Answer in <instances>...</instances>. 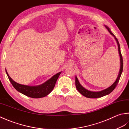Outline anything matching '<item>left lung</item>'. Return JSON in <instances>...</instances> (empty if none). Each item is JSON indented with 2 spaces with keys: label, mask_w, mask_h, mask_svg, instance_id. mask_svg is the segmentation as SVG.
I'll list each match as a JSON object with an SVG mask.
<instances>
[{
  "label": "left lung",
  "mask_w": 129,
  "mask_h": 129,
  "mask_svg": "<svg viewBox=\"0 0 129 129\" xmlns=\"http://www.w3.org/2000/svg\"><path fill=\"white\" fill-rule=\"evenodd\" d=\"M105 27H106V28L107 29V30H109L110 33L111 34L112 36L114 37L115 39H116V42L117 43L118 48H119L118 50H119V53L120 57V63H120V70L119 71V75H118V77L117 78L116 80L115 81V82L113 83L111 86L109 87V88H106V90H104L103 91H101L100 92H92V91H90L87 90H86V89L83 87L81 85V84L80 83L79 81H78L77 77L76 76L75 84H76V88H77V90L78 91V92H79L80 93H81L82 95H83L84 96H85V97H86V98H101V97H103L105 95H107V94H110L112 91H113V90H114L115 87H116L118 83H119L121 75L122 72L123 59H122V54H121V51H120V46L119 42V41H118L117 38L115 37V36L114 35V34H113V33L111 31V30H110V29L108 27H107V26H105Z\"/></svg>",
  "instance_id": "8db88e82"
}]
</instances>
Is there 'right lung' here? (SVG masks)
I'll return each mask as SVG.
<instances>
[{
  "label": "right lung",
  "mask_w": 129,
  "mask_h": 129,
  "mask_svg": "<svg viewBox=\"0 0 129 129\" xmlns=\"http://www.w3.org/2000/svg\"><path fill=\"white\" fill-rule=\"evenodd\" d=\"M6 71L10 82H11L12 85L15 88V90H17L19 92L23 93L25 96L35 99L43 98V97L48 95L53 90L58 78L61 73V72L57 73L56 75H54L47 82L40 86H28L20 85V84L15 82L9 76L6 70Z\"/></svg>",
  "instance_id": "obj_1"
}]
</instances>
